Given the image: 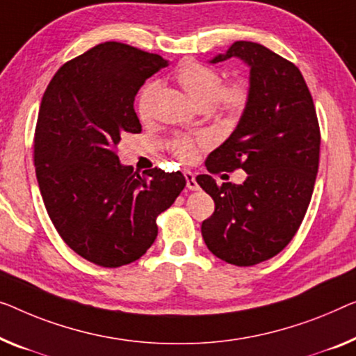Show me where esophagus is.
<instances>
[{"label": "esophagus", "mask_w": 356, "mask_h": 356, "mask_svg": "<svg viewBox=\"0 0 356 356\" xmlns=\"http://www.w3.org/2000/svg\"><path fill=\"white\" fill-rule=\"evenodd\" d=\"M184 176H185V182H187V188L188 190H198L200 188V185H198V182H196L193 172L185 171Z\"/></svg>", "instance_id": "obj_1"}]
</instances>
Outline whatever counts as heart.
I'll use <instances>...</instances> for the list:
<instances>
[{"instance_id": "obj_1", "label": "heart", "mask_w": 356, "mask_h": 356, "mask_svg": "<svg viewBox=\"0 0 356 356\" xmlns=\"http://www.w3.org/2000/svg\"><path fill=\"white\" fill-rule=\"evenodd\" d=\"M176 81L190 100L200 108H211L219 113H238L246 105L248 92L241 84L220 86L219 73L196 62H185L176 70ZM160 91V84L152 81L144 86L137 102V110L142 120L152 116L153 104ZM208 145V137L179 136L171 142V150L184 161H192L198 152V147Z\"/></svg>"}]
</instances>
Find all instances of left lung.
Returning <instances> with one entry per match:
<instances>
[{"label":"left lung","mask_w":356,"mask_h":356,"mask_svg":"<svg viewBox=\"0 0 356 356\" xmlns=\"http://www.w3.org/2000/svg\"><path fill=\"white\" fill-rule=\"evenodd\" d=\"M240 59L249 89L240 121L224 144L209 153L208 171L248 174L243 184L219 185L209 174L196 182L216 211L201 224L209 251L249 267L277 256L293 240L309 208L320 161V126L299 68L268 47L235 41L209 63Z\"/></svg>","instance_id":"8db88e82"}]
</instances>
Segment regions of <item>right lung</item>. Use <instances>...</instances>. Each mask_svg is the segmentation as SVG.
Returning a JSON list of instances; mask_svg holds the SVG:
<instances>
[{
  "label": "right lung",
  "mask_w": 356,
  "mask_h": 356,
  "mask_svg": "<svg viewBox=\"0 0 356 356\" xmlns=\"http://www.w3.org/2000/svg\"><path fill=\"white\" fill-rule=\"evenodd\" d=\"M161 56L107 41L63 63L42 95L35 132L40 192L62 240L86 261L116 268L144 256L156 217L185 187L182 172L121 164L116 147L139 134L134 99Z\"/></svg>",
  "instance_id": "add662e5"
}]
</instances>
